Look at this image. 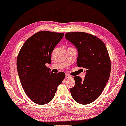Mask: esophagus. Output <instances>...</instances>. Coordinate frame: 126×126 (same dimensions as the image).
I'll return each instance as SVG.
<instances>
[{
  "instance_id": "obj_1",
  "label": "esophagus",
  "mask_w": 126,
  "mask_h": 126,
  "mask_svg": "<svg viewBox=\"0 0 126 126\" xmlns=\"http://www.w3.org/2000/svg\"><path fill=\"white\" fill-rule=\"evenodd\" d=\"M72 77L71 76L69 75V74H66V78H71Z\"/></svg>"
}]
</instances>
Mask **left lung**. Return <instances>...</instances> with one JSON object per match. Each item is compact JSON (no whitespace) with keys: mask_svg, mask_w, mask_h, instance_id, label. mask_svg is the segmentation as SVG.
<instances>
[{"mask_svg":"<svg viewBox=\"0 0 126 126\" xmlns=\"http://www.w3.org/2000/svg\"><path fill=\"white\" fill-rule=\"evenodd\" d=\"M65 38L77 48V65L86 71L84 80L74 77L72 97L79 104H90L101 95L109 80L111 61L107 48L101 40L86 32H68Z\"/></svg>","mask_w":126,"mask_h":126,"instance_id":"obj_1","label":"left lung"}]
</instances>
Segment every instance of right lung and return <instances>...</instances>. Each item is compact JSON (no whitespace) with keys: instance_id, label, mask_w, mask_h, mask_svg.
Wrapping results in <instances>:
<instances>
[{"instance_id":"add662e5","label":"right lung","mask_w":126,"mask_h":126,"mask_svg":"<svg viewBox=\"0 0 126 126\" xmlns=\"http://www.w3.org/2000/svg\"><path fill=\"white\" fill-rule=\"evenodd\" d=\"M63 33L41 31L25 42L17 59V71L25 94L35 103L50 102L57 88L65 78L63 72L54 73L46 63H51V54Z\"/></svg>"}]
</instances>
